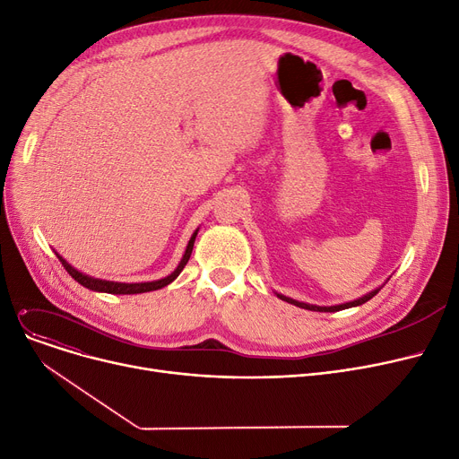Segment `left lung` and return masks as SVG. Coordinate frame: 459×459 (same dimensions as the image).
I'll return each instance as SVG.
<instances>
[{"mask_svg":"<svg viewBox=\"0 0 459 459\" xmlns=\"http://www.w3.org/2000/svg\"><path fill=\"white\" fill-rule=\"evenodd\" d=\"M389 281V279H387ZM385 281V282H387ZM383 282V284H385ZM383 284L381 286H377V288H374L372 292H368V294H365V296H360V298H357V299H353V301H346V303H341V305H331V307H320V305H310V303H303V301H298V299H292V298H288V296H282V294H277V298L279 299H282V301H286V303H290V305H296V307H299V308H307V310H316V312H336V310H344V308H351V307H359V305H363V303H367L368 299H372L381 288H383Z\"/></svg>","mask_w":459,"mask_h":459,"instance_id":"left-lung-1","label":"left lung"}]
</instances>
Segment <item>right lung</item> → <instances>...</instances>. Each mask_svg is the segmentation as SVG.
Wrapping results in <instances>:
<instances>
[{
  "label": "right lung",
  "instance_id": "add662e5",
  "mask_svg": "<svg viewBox=\"0 0 459 459\" xmlns=\"http://www.w3.org/2000/svg\"><path fill=\"white\" fill-rule=\"evenodd\" d=\"M197 232L199 229H195V232L191 234L189 242L186 246V251L178 262V266L173 273H169L167 277L163 279H158V281H149V282H115V281H106V279H96V277H91V275H85L82 272H78L74 266H70V264L56 251L57 258L61 260V264L65 266V270L72 275V279L78 281L82 286L89 288V290H94V292H104V294H143V292H152V290H160V288L171 284L178 275L180 272L184 270V266L187 264L189 256H191V251H193V244H195V238H197Z\"/></svg>",
  "mask_w": 459,
  "mask_h": 459
}]
</instances>
